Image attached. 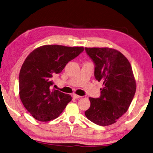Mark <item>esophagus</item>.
I'll use <instances>...</instances> for the list:
<instances>
[{
  "label": "esophagus",
  "instance_id": "obj_1",
  "mask_svg": "<svg viewBox=\"0 0 153 153\" xmlns=\"http://www.w3.org/2000/svg\"><path fill=\"white\" fill-rule=\"evenodd\" d=\"M73 98H74V99H79V98L81 97V96H80L79 95H76V94H73Z\"/></svg>",
  "mask_w": 153,
  "mask_h": 153
}]
</instances>
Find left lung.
Returning a JSON list of instances; mask_svg holds the SVG:
<instances>
[{
    "label": "left lung",
    "mask_w": 153,
    "mask_h": 153,
    "mask_svg": "<svg viewBox=\"0 0 153 153\" xmlns=\"http://www.w3.org/2000/svg\"><path fill=\"white\" fill-rule=\"evenodd\" d=\"M85 50L95 64V79L103 86L99 98H89L91 105L85 115L98 125H112L126 112L135 94L131 65L121 52L112 48L85 47Z\"/></svg>",
    "instance_id": "8db88e82"
}]
</instances>
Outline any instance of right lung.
I'll use <instances>...</instances> for the list:
<instances>
[{"mask_svg":"<svg viewBox=\"0 0 153 153\" xmlns=\"http://www.w3.org/2000/svg\"><path fill=\"white\" fill-rule=\"evenodd\" d=\"M83 51V47L45 45L36 48L25 59L19 76V97L36 120L57 118L71 100L70 95L52 89L53 78Z\"/></svg>","mask_w":153,"mask_h":153,"instance_id":"1","label":"right lung"}]
</instances>
